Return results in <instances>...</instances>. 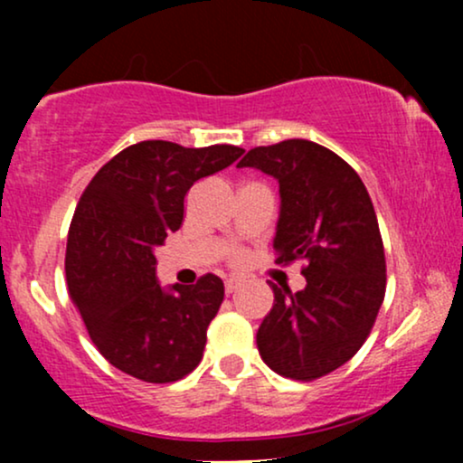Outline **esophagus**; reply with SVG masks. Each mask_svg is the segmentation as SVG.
Returning a JSON list of instances; mask_svg holds the SVG:
<instances>
[{"mask_svg":"<svg viewBox=\"0 0 463 463\" xmlns=\"http://www.w3.org/2000/svg\"><path fill=\"white\" fill-rule=\"evenodd\" d=\"M239 287H241V280H239V279H228L226 280V294H232V291H237Z\"/></svg>","mask_w":463,"mask_h":463,"instance_id":"obj_1","label":"esophagus"}]
</instances>
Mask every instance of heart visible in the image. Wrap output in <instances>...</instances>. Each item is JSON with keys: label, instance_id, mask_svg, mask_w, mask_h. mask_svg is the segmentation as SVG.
<instances>
[{"label": "heart", "instance_id": "heart-1", "mask_svg": "<svg viewBox=\"0 0 463 463\" xmlns=\"http://www.w3.org/2000/svg\"><path fill=\"white\" fill-rule=\"evenodd\" d=\"M235 259H239V254H235Z\"/></svg>", "mask_w": 463, "mask_h": 463}]
</instances>
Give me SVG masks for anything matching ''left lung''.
Segmentation results:
<instances>
[{
  "instance_id": "8db88e82",
  "label": "left lung",
  "mask_w": 463,
  "mask_h": 463,
  "mask_svg": "<svg viewBox=\"0 0 463 463\" xmlns=\"http://www.w3.org/2000/svg\"><path fill=\"white\" fill-rule=\"evenodd\" d=\"M237 167L279 180L276 263L305 261V289L269 285L274 307L259 326V353L276 374L316 381L357 354L385 298V250L368 189L342 156L307 139L252 147Z\"/></svg>"
}]
</instances>
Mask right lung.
<instances>
[{"instance_id":"1","label":"right lung","mask_w":463,"mask_h":463,"mask_svg":"<svg viewBox=\"0 0 463 463\" xmlns=\"http://www.w3.org/2000/svg\"><path fill=\"white\" fill-rule=\"evenodd\" d=\"M241 154L237 146L141 141L102 165L80 195L67 235L69 296L95 348L117 370L146 383H174L200 364L224 283L204 274L165 291L154 250L183 224L195 180Z\"/></svg>"}]
</instances>
